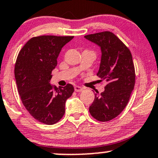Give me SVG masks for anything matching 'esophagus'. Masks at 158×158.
Returning <instances> with one entry per match:
<instances>
[{
	"label": "esophagus",
	"mask_w": 158,
	"mask_h": 158,
	"mask_svg": "<svg viewBox=\"0 0 158 158\" xmlns=\"http://www.w3.org/2000/svg\"><path fill=\"white\" fill-rule=\"evenodd\" d=\"M74 89H75V91H76V92H82V91L83 90V89H82V87H80V86H78V85L75 86Z\"/></svg>",
	"instance_id": "34e87169"
}]
</instances>
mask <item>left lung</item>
Listing matches in <instances>:
<instances>
[{
  "mask_svg": "<svg viewBox=\"0 0 158 158\" xmlns=\"http://www.w3.org/2000/svg\"><path fill=\"white\" fill-rule=\"evenodd\" d=\"M85 39L100 47L101 57L97 76L101 81L107 82L104 92L94 94L89 112L97 120L106 122L123 110L134 89L135 74L132 54L110 31L88 35Z\"/></svg>",
  "mask_w": 158,
  "mask_h": 158,
  "instance_id": "1",
  "label": "left lung"
}]
</instances>
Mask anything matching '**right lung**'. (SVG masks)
<instances>
[{
  "mask_svg": "<svg viewBox=\"0 0 158 158\" xmlns=\"http://www.w3.org/2000/svg\"><path fill=\"white\" fill-rule=\"evenodd\" d=\"M73 36L41 35L31 38L19 51L14 75L26 109L42 123L53 125L63 117L66 101L73 86L57 88L50 83L61 49Z\"/></svg>",
  "mask_w": 158,
  "mask_h": 158,
  "instance_id": "1",
  "label": "right lung"
}]
</instances>
